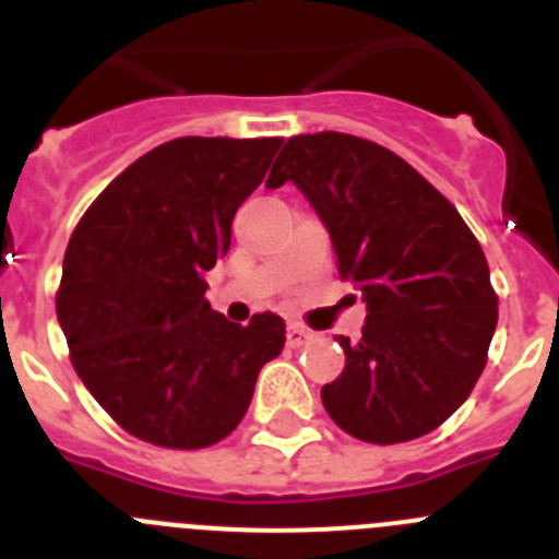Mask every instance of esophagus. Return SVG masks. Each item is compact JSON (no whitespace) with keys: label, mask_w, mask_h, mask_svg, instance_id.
<instances>
[{"label":"esophagus","mask_w":559,"mask_h":559,"mask_svg":"<svg viewBox=\"0 0 559 559\" xmlns=\"http://www.w3.org/2000/svg\"><path fill=\"white\" fill-rule=\"evenodd\" d=\"M285 338H288L290 347H305V344H310V341H313V333H310V330H305L302 324H288V333H285Z\"/></svg>","instance_id":"1"}]
</instances>
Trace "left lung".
Listing matches in <instances>:
<instances>
[{
    "label": "left lung",
    "instance_id": "left-lung-1",
    "mask_svg": "<svg viewBox=\"0 0 559 559\" xmlns=\"http://www.w3.org/2000/svg\"><path fill=\"white\" fill-rule=\"evenodd\" d=\"M296 185L367 305L338 335L344 372L322 386L333 423L374 445L442 426L476 386L498 322L484 251L456 206L397 153L338 131L290 136L269 190Z\"/></svg>",
    "mask_w": 559,
    "mask_h": 559
}]
</instances>
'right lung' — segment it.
Returning a JSON list of instances; mask_svg holds the SVG:
<instances>
[{
	"mask_svg": "<svg viewBox=\"0 0 559 559\" xmlns=\"http://www.w3.org/2000/svg\"><path fill=\"white\" fill-rule=\"evenodd\" d=\"M280 136H181L140 156L69 237L56 310L72 367L128 433L195 451L243 419L285 324L246 328L210 308L204 271L229 251L237 206L265 179Z\"/></svg>",
	"mask_w": 559,
	"mask_h": 559,
	"instance_id": "obj_1",
	"label": "right lung"
}]
</instances>
